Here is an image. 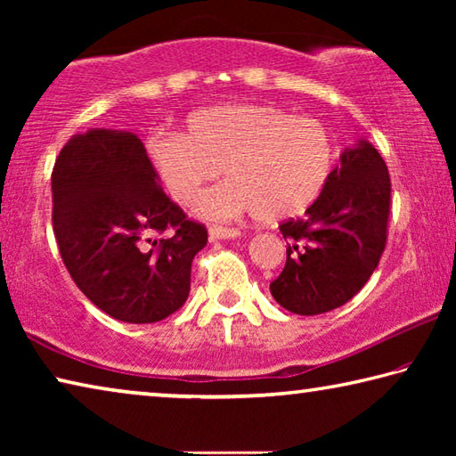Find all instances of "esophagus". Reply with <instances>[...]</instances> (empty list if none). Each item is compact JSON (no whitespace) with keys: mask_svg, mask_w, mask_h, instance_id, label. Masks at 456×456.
Masks as SVG:
<instances>
[{"mask_svg":"<svg viewBox=\"0 0 456 456\" xmlns=\"http://www.w3.org/2000/svg\"><path fill=\"white\" fill-rule=\"evenodd\" d=\"M241 235V231L235 227H223V225H213L209 227V237L211 239H235Z\"/></svg>","mask_w":456,"mask_h":456,"instance_id":"34e87169","label":"esophagus"}]
</instances>
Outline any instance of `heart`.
<instances>
[{"mask_svg": "<svg viewBox=\"0 0 456 456\" xmlns=\"http://www.w3.org/2000/svg\"><path fill=\"white\" fill-rule=\"evenodd\" d=\"M187 134L152 130L146 157L173 200L189 207L215 181H229L200 203L211 219L253 213L275 223L320 199L334 171V141L318 120L265 104H225L192 112Z\"/></svg>", "mask_w": 456, "mask_h": 456, "instance_id": "obj_1", "label": "heart"}]
</instances>
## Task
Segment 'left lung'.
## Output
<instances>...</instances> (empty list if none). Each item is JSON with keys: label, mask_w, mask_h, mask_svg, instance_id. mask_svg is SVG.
<instances>
[{"label": "left lung", "mask_w": 456, "mask_h": 456, "mask_svg": "<svg viewBox=\"0 0 456 456\" xmlns=\"http://www.w3.org/2000/svg\"><path fill=\"white\" fill-rule=\"evenodd\" d=\"M390 175L372 144L362 141L342 154L320 199L304 219L283 221L288 259L269 289L297 315L344 305L364 288L388 239Z\"/></svg>", "instance_id": "1"}]
</instances>
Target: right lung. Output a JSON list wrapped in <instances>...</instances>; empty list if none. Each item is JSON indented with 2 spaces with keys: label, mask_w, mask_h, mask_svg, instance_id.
Instances as JSON below:
<instances>
[{
  "label": "right lung",
  "mask_w": 456,
  "mask_h": 456,
  "mask_svg": "<svg viewBox=\"0 0 456 456\" xmlns=\"http://www.w3.org/2000/svg\"><path fill=\"white\" fill-rule=\"evenodd\" d=\"M52 203L61 261L104 314L152 323L187 302L207 227L167 197L136 134L72 136L53 165Z\"/></svg>",
  "instance_id": "1"
}]
</instances>
